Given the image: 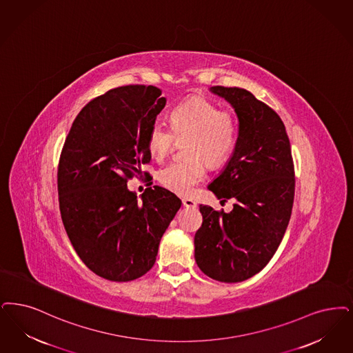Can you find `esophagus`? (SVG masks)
I'll return each instance as SVG.
<instances>
[{
    "mask_svg": "<svg viewBox=\"0 0 353 353\" xmlns=\"http://www.w3.org/2000/svg\"><path fill=\"white\" fill-rule=\"evenodd\" d=\"M183 205L185 208H196V206H197L196 201L192 199V198H183Z\"/></svg>",
    "mask_w": 353,
    "mask_h": 353,
    "instance_id": "esophagus-1",
    "label": "esophagus"
}]
</instances>
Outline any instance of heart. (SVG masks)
<instances>
[{"label":"heart","instance_id":"1","mask_svg":"<svg viewBox=\"0 0 353 353\" xmlns=\"http://www.w3.org/2000/svg\"><path fill=\"white\" fill-rule=\"evenodd\" d=\"M238 137L234 115L205 99H193L177 106L170 114V127L157 119L148 135L151 155L163 160L170 155L176 141H185L188 156L159 170L157 179L172 192L188 196L205 179V160L218 165L231 154Z\"/></svg>","mask_w":353,"mask_h":353}]
</instances>
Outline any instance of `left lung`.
Returning <instances> with one entry per match:
<instances>
[{
    "label": "left lung",
    "mask_w": 353,
    "mask_h": 353,
    "mask_svg": "<svg viewBox=\"0 0 353 353\" xmlns=\"http://www.w3.org/2000/svg\"><path fill=\"white\" fill-rule=\"evenodd\" d=\"M210 90L234 108L239 132L225 170L208 189L235 203L230 212L199 205L203 221L194 257L212 280L240 282L264 268L281 243L293 209L294 164L279 114L245 89Z\"/></svg>",
    "instance_id": "obj_1"
}]
</instances>
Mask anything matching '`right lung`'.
Returning a JSON list of instances; mask_svg holds the SVG:
<instances>
[{
	"instance_id": "obj_1",
	"label": "right lung",
	"mask_w": 353,
	"mask_h": 353,
	"mask_svg": "<svg viewBox=\"0 0 353 353\" xmlns=\"http://www.w3.org/2000/svg\"><path fill=\"white\" fill-rule=\"evenodd\" d=\"M165 103L152 85L112 89L85 105L63 145L61 221L76 254L102 279L126 282L145 274L181 208V199L161 186L147 188L141 201L127 189L134 176H150L141 164L151 160L150 130Z\"/></svg>"
}]
</instances>
